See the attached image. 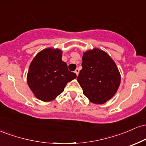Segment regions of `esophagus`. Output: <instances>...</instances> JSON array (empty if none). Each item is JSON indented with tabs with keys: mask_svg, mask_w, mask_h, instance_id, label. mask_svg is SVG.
I'll return each mask as SVG.
<instances>
[{
	"mask_svg": "<svg viewBox=\"0 0 146 146\" xmlns=\"http://www.w3.org/2000/svg\"><path fill=\"white\" fill-rule=\"evenodd\" d=\"M79 72H80V70H79L78 68H76V69H75V73H76V75H78V74H79Z\"/></svg>",
	"mask_w": 146,
	"mask_h": 146,
	"instance_id": "esophagus-1",
	"label": "esophagus"
}]
</instances>
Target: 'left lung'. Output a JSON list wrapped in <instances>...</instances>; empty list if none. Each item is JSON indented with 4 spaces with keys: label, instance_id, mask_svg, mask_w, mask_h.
<instances>
[{
    "label": "left lung",
    "instance_id": "left-lung-1",
    "mask_svg": "<svg viewBox=\"0 0 146 146\" xmlns=\"http://www.w3.org/2000/svg\"><path fill=\"white\" fill-rule=\"evenodd\" d=\"M82 69L77 80L90 102L102 104L116 93L121 75L116 64L104 51L93 48L84 53Z\"/></svg>",
    "mask_w": 146,
    "mask_h": 146
}]
</instances>
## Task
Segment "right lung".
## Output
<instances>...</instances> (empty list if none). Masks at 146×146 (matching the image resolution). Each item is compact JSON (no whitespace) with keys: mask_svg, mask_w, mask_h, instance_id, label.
Segmentation results:
<instances>
[{"mask_svg":"<svg viewBox=\"0 0 146 146\" xmlns=\"http://www.w3.org/2000/svg\"><path fill=\"white\" fill-rule=\"evenodd\" d=\"M61 50L45 48L36 55L30 64L27 84L38 100L52 101L64 90L66 84L76 78L62 60Z\"/></svg>","mask_w":146,"mask_h":146,"instance_id":"obj_1","label":"right lung"}]
</instances>
